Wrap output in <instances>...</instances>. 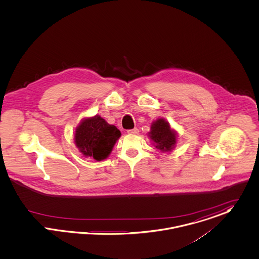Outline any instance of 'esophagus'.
<instances>
[{
  "mask_svg": "<svg viewBox=\"0 0 259 259\" xmlns=\"http://www.w3.org/2000/svg\"><path fill=\"white\" fill-rule=\"evenodd\" d=\"M127 132H128V134H133V135H135V134H138L139 130H138L137 128H134V129H130V130H128Z\"/></svg>",
  "mask_w": 259,
  "mask_h": 259,
  "instance_id": "esophagus-1",
  "label": "esophagus"
}]
</instances>
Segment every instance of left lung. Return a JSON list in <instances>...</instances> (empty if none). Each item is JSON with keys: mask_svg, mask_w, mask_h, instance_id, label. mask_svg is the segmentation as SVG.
<instances>
[{"mask_svg": "<svg viewBox=\"0 0 259 259\" xmlns=\"http://www.w3.org/2000/svg\"><path fill=\"white\" fill-rule=\"evenodd\" d=\"M149 136L154 141L155 147L162 152L171 151L177 143L176 133L171 129L169 122L163 118L152 123Z\"/></svg>", "mask_w": 259, "mask_h": 259, "instance_id": "1", "label": "left lung"}]
</instances>
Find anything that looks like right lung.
I'll return each instance as SVG.
<instances>
[{"label":"right lung","mask_w":259,"mask_h":259,"mask_svg":"<svg viewBox=\"0 0 259 259\" xmlns=\"http://www.w3.org/2000/svg\"><path fill=\"white\" fill-rule=\"evenodd\" d=\"M120 136L121 132L114 125L96 115L80 122L75 130L74 142L85 157L101 161L109 156Z\"/></svg>","instance_id":"right-lung-1"}]
</instances>
